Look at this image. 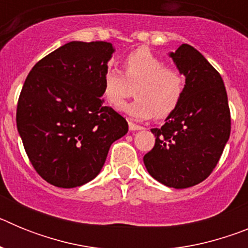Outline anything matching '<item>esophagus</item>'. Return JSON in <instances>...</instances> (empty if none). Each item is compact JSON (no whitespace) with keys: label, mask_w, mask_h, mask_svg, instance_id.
<instances>
[{"label":"esophagus","mask_w":248,"mask_h":248,"mask_svg":"<svg viewBox=\"0 0 248 248\" xmlns=\"http://www.w3.org/2000/svg\"><path fill=\"white\" fill-rule=\"evenodd\" d=\"M143 126L137 125L134 123H129V130L130 131H137V130H143Z\"/></svg>","instance_id":"1"}]
</instances>
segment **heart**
<instances>
[{
  "instance_id": "1",
  "label": "heart",
  "mask_w": 248,
  "mask_h": 248,
  "mask_svg": "<svg viewBox=\"0 0 248 248\" xmlns=\"http://www.w3.org/2000/svg\"><path fill=\"white\" fill-rule=\"evenodd\" d=\"M137 87V99L123 109L134 119L169 117L185 91V78L177 69L165 67V62L149 48L140 47L125 58V76L118 68L109 67L103 78V94L109 104L120 108Z\"/></svg>"
}]
</instances>
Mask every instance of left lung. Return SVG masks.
<instances>
[{
	"label": "left lung",
	"instance_id": "left-lung-1",
	"mask_svg": "<svg viewBox=\"0 0 248 248\" xmlns=\"http://www.w3.org/2000/svg\"><path fill=\"white\" fill-rule=\"evenodd\" d=\"M169 57L185 77V91L165 124L151 129L156 140L143 160L155 180L186 189L205 180L217 165L231 117L222 78L198 49L184 43Z\"/></svg>",
	"mask_w": 248,
	"mask_h": 248
}]
</instances>
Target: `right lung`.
<instances>
[{"instance_id": "right-lung-1", "label": "right lung", "mask_w": 248, "mask_h": 248, "mask_svg": "<svg viewBox=\"0 0 248 248\" xmlns=\"http://www.w3.org/2000/svg\"><path fill=\"white\" fill-rule=\"evenodd\" d=\"M111 43L72 41L36 63L17 105V129L27 156L47 183L71 189L89 183L128 123L103 105Z\"/></svg>"}]
</instances>
